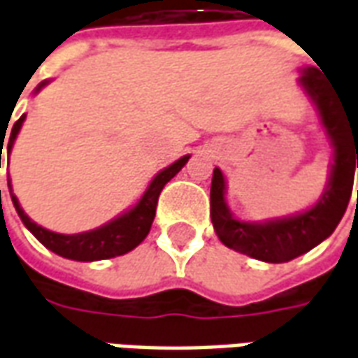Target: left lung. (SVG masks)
<instances>
[{
	"label": "left lung",
	"mask_w": 358,
	"mask_h": 358,
	"mask_svg": "<svg viewBox=\"0 0 358 358\" xmlns=\"http://www.w3.org/2000/svg\"><path fill=\"white\" fill-rule=\"evenodd\" d=\"M299 84L316 105L320 122L334 148L330 178L320 199L310 209L292 217L245 222L234 217L228 209L222 171H213L210 220L218 240L226 248L264 263H287L330 238L345 215L353 192L355 166L358 169V115H349L316 66L301 69Z\"/></svg>",
	"instance_id": "8db88e82"
}]
</instances>
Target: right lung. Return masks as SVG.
Here are the masks:
<instances>
[{
  "instance_id": "1",
  "label": "right lung",
  "mask_w": 358,
  "mask_h": 358,
  "mask_svg": "<svg viewBox=\"0 0 358 358\" xmlns=\"http://www.w3.org/2000/svg\"><path fill=\"white\" fill-rule=\"evenodd\" d=\"M48 84V80L42 82L38 88H36V94L40 92ZM27 115L22 117L13 124L11 138H9V143H7V153H11L13 143L19 136L20 128H22V122H24ZM1 141L3 136H1ZM189 155H184L182 159H178L176 163H172L171 166H166L163 171L157 174L155 178L151 180V184L148 186V189L143 192V195L140 197V201L134 205L132 209H128L126 213H122L120 217L113 218L107 224L99 226L95 230H90V232L82 234H57L51 232V230H45L40 224H36L32 218L28 217L27 213L20 207L17 195L13 194L11 180H7V186H9V194H11L13 205L19 213L22 224L27 226L30 232L34 234V238L42 245L57 253V255L65 257V259H71V261H82V263H92V261H101V259H113V257L124 255L128 251H132L134 248H138L141 241L145 240V236L151 230V224H153V218H155V209L157 201H159V195L163 192L164 184L171 178H174L182 166L187 163ZM0 161H1V151H0Z\"/></svg>"
}]
</instances>
